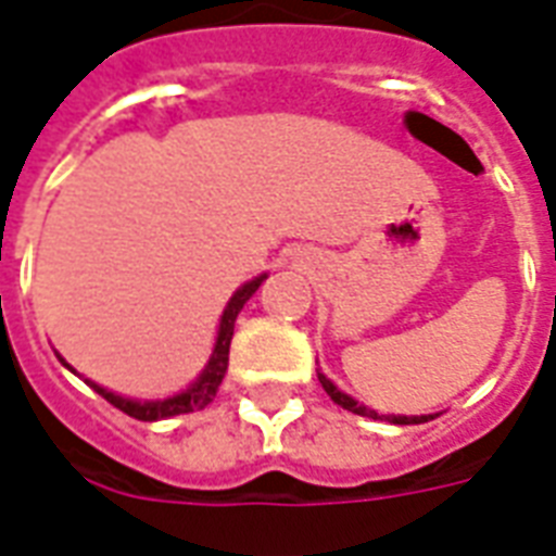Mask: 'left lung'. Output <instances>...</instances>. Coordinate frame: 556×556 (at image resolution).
Segmentation results:
<instances>
[{"label": "left lung", "instance_id": "8db88e82", "mask_svg": "<svg viewBox=\"0 0 556 556\" xmlns=\"http://www.w3.org/2000/svg\"><path fill=\"white\" fill-rule=\"evenodd\" d=\"M318 380H320V386H324V392L330 394V397H332V401H336V404L344 406L348 413L368 415V418H389L392 425H421V421H427V418H433V415H413V418H409V415H377V413H374V409H368V406L356 404V401H353L351 394L339 392V389L332 386V380H327L324 374H318Z\"/></svg>", "mask_w": 556, "mask_h": 556}]
</instances>
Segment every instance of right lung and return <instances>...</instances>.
Masks as SVG:
<instances>
[{
    "mask_svg": "<svg viewBox=\"0 0 556 556\" xmlns=\"http://www.w3.org/2000/svg\"><path fill=\"white\" fill-rule=\"evenodd\" d=\"M267 279V274L262 277L250 279L247 286L232 294V300L226 303L224 315H220V330H217V341H215V351H212V359L203 368V374L197 377L185 392L174 394V397H164V401H129V397H121V394L109 392V389H102L97 382H90L93 386V392L102 394L111 406H117L121 413L131 415V418H138V421H162V418H170V415H185V413H197V409H205V406L215 401L217 386L224 382L226 365H229V341H232V332H236V318L238 312L244 309V303L256 289ZM64 362V359H61ZM67 365V362H64ZM70 368V365H67Z\"/></svg>",
    "mask_w": 556,
    "mask_h": 556,
    "instance_id": "right-lung-1",
    "label": "right lung"
}]
</instances>
